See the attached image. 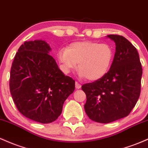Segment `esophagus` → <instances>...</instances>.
Here are the masks:
<instances>
[{
	"mask_svg": "<svg viewBox=\"0 0 148 148\" xmlns=\"http://www.w3.org/2000/svg\"><path fill=\"white\" fill-rule=\"evenodd\" d=\"M81 84L77 82H75V88L76 89H80Z\"/></svg>",
	"mask_w": 148,
	"mask_h": 148,
	"instance_id": "esophagus-1",
	"label": "esophagus"
}]
</instances>
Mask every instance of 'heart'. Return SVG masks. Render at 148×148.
I'll return each instance as SVG.
<instances>
[{
	"label": "heart",
	"instance_id": "obj_1",
	"mask_svg": "<svg viewBox=\"0 0 148 148\" xmlns=\"http://www.w3.org/2000/svg\"><path fill=\"white\" fill-rule=\"evenodd\" d=\"M57 58L65 73L75 69L78 63L79 77L95 81L108 72L113 59V50L108 44L81 41L72 43L66 49H59Z\"/></svg>",
	"mask_w": 148,
	"mask_h": 148
}]
</instances>
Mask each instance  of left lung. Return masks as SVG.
<instances>
[{"label":"left lung","instance_id":"left-lung-1","mask_svg":"<svg viewBox=\"0 0 148 148\" xmlns=\"http://www.w3.org/2000/svg\"><path fill=\"white\" fill-rule=\"evenodd\" d=\"M107 38L116 46L110 70L101 79L82 86L87 96L86 114L94 122L104 124L129 115L140 96L143 73L136 48L122 36Z\"/></svg>","mask_w":148,"mask_h":148}]
</instances>
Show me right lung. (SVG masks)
Masks as SVG:
<instances>
[{
    "label": "right lung",
    "mask_w": 148,
    "mask_h": 148,
    "mask_svg": "<svg viewBox=\"0 0 148 148\" xmlns=\"http://www.w3.org/2000/svg\"><path fill=\"white\" fill-rule=\"evenodd\" d=\"M50 51L45 40L24 42L14 56L10 77V90L18 110L42 124L58 118L75 90V80L63 73Z\"/></svg>",
    "instance_id": "add662e5"
}]
</instances>
